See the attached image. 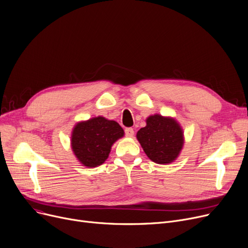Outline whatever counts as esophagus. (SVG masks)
Returning a JSON list of instances; mask_svg holds the SVG:
<instances>
[{
  "label": "esophagus",
  "mask_w": 248,
  "mask_h": 248,
  "mask_svg": "<svg viewBox=\"0 0 248 248\" xmlns=\"http://www.w3.org/2000/svg\"><path fill=\"white\" fill-rule=\"evenodd\" d=\"M124 134H125V136H126V137H128V138H132V137H134L135 132H134V129H133L132 127H127V128H125V129H124Z\"/></svg>",
  "instance_id": "34e87169"
}]
</instances>
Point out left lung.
Here are the masks:
<instances>
[{"mask_svg":"<svg viewBox=\"0 0 248 248\" xmlns=\"http://www.w3.org/2000/svg\"><path fill=\"white\" fill-rule=\"evenodd\" d=\"M147 125L137 133V139L150 160L157 164L174 162L183 148L184 134L172 117L154 114L147 119Z\"/></svg>","mask_w":248,"mask_h":248,"instance_id":"obj_1","label":"left lung"}]
</instances>
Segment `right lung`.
I'll list each match as a JSON object with an SVG mask.
<instances>
[{"instance_id": "add662e5", "label": "right lung", "mask_w": 248, "mask_h": 248, "mask_svg": "<svg viewBox=\"0 0 248 248\" xmlns=\"http://www.w3.org/2000/svg\"><path fill=\"white\" fill-rule=\"evenodd\" d=\"M124 135L123 127L116 122L97 116L75 124L71 148L83 166L94 168L106 162L111 146Z\"/></svg>"}]
</instances>
